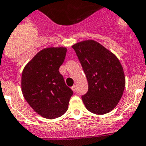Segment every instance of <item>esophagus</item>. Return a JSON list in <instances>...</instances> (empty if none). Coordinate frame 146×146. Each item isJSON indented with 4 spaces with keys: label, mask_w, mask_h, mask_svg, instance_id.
<instances>
[{
    "label": "esophagus",
    "mask_w": 146,
    "mask_h": 146,
    "mask_svg": "<svg viewBox=\"0 0 146 146\" xmlns=\"http://www.w3.org/2000/svg\"><path fill=\"white\" fill-rule=\"evenodd\" d=\"M71 89L73 90V92H75L76 90V85H73V86H72V87H71Z\"/></svg>",
    "instance_id": "34e87169"
}]
</instances>
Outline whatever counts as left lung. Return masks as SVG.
Masks as SVG:
<instances>
[{
    "mask_svg": "<svg viewBox=\"0 0 146 146\" xmlns=\"http://www.w3.org/2000/svg\"><path fill=\"white\" fill-rule=\"evenodd\" d=\"M88 83L82 96L85 107L97 115L111 112L122 97L125 87L123 67L118 58L94 40L73 45Z\"/></svg>",
    "mask_w": 146,
    "mask_h": 146,
    "instance_id": "1",
    "label": "left lung"
}]
</instances>
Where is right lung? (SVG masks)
<instances>
[{"instance_id": "1", "label": "right lung", "mask_w": 146, "mask_h": 146, "mask_svg": "<svg viewBox=\"0 0 146 146\" xmlns=\"http://www.w3.org/2000/svg\"><path fill=\"white\" fill-rule=\"evenodd\" d=\"M66 53L64 47L44 48L27 64L22 72L24 98L37 114L48 119L64 114L73 95L58 70Z\"/></svg>"}]
</instances>
